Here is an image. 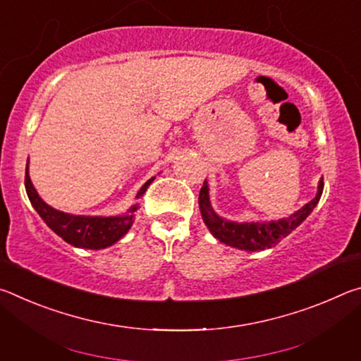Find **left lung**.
<instances>
[{
  "label": "left lung",
  "mask_w": 361,
  "mask_h": 361,
  "mask_svg": "<svg viewBox=\"0 0 361 361\" xmlns=\"http://www.w3.org/2000/svg\"><path fill=\"white\" fill-rule=\"evenodd\" d=\"M322 192L323 180L319 183V191H317L315 197L288 218L277 219V221L235 223L228 221V219L216 215L215 210L212 209L209 185H207V181H204V186L200 188L199 192V207L207 228L219 242L229 247L245 250V252H258V250H266L277 245L283 237L288 235L291 231H295L312 213L315 205L319 204Z\"/></svg>",
  "instance_id": "8db88e82"
}]
</instances>
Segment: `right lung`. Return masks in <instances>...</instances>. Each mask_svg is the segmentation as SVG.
<instances>
[{
    "mask_svg": "<svg viewBox=\"0 0 361 361\" xmlns=\"http://www.w3.org/2000/svg\"><path fill=\"white\" fill-rule=\"evenodd\" d=\"M151 178L145 183L137 194V199L142 197L146 189L152 183ZM25 189L28 194L30 202L33 209L38 212L49 228H51L57 235L78 248H89V250H100L111 247L113 243L118 242L121 237L127 234L133 223V212L138 209V204L133 205L132 209L121 216H84V215H70V213L60 212L47 205L44 200L36 192L32 180L28 175V164L25 169Z\"/></svg>",
    "mask_w": 361,
    "mask_h": 361,
    "instance_id": "1",
    "label": "right lung"
}]
</instances>
